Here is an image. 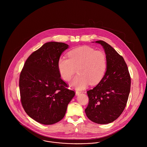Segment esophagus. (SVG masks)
<instances>
[{"instance_id": "1", "label": "esophagus", "mask_w": 147, "mask_h": 147, "mask_svg": "<svg viewBox=\"0 0 147 147\" xmlns=\"http://www.w3.org/2000/svg\"><path fill=\"white\" fill-rule=\"evenodd\" d=\"M81 93H82V92H80V91H79V90H76V94L77 96H78V95H79Z\"/></svg>"}]
</instances>
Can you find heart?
<instances>
[{
    "label": "heart",
    "mask_w": 147,
    "mask_h": 147,
    "mask_svg": "<svg viewBox=\"0 0 147 147\" xmlns=\"http://www.w3.org/2000/svg\"><path fill=\"white\" fill-rule=\"evenodd\" d=\"M68 58H60L58 62L59 74L63 80L69 81L78 72L72 84L82 89L88 84L99 83L105 76L107 69V58L102 51L96 50L89 46H82L68 53Z\"/></svg>",
    "instance_id": "obj_1"
}]
</instances>
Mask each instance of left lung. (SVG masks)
I'll return each instance as SVG.
<instances>
[{
    "label": "left lung",
    "mask_w": 147,
    "mask_h": 147,
    "mask_svg": "<svg viewBox=\"0 0 147 147\" xmlns=\"http://www.w3.org/2000/svg\"><path fill=\"white\" fill-rule=\"evenodd\" d=\"M107 58V70L101 81L86 92L89 102L85 110L87 117L98 124L116 120L125 109L131 86V77L123 58L110 45L100 40Z\"/></svg>",
    "instance_id": "left-lung-1"
}]
</instances>
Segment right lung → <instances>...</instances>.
Here are the masks:
<instances>
[{"instance_id": "obj_1", "label": "right lung", "mask_w": 147, "mask_h": 147, "mask_svg": "<svg viewBox=\"0 0 147 147\" xmlns=\"http://www.w3.org/2000/svg\"><path fill=\"white\" fill-rule=\"evenodd\" d=\"M68 45L62 42L45 43L24 63L19 78L22 106L32 119L53 125L63 119L75 94L61 78L58 62Z\"/></svg>"}]
</instances>
